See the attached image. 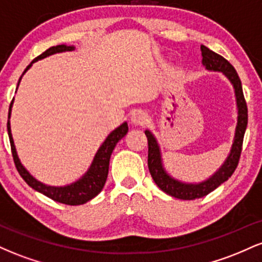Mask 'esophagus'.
Returning a JSON list of instances; mask_svg holds the SVG:
<instances>
[{"mask_svg": "<svg viewBox=\"0 0 262 262\" xmlns=\"http://www.w3.org/2000/svg\"><path fill=\"white\" fill-rule=\"evenodd\" d=\"M130 121L135 125H144L149 122V116L148 113L144 112V111L138 110L134 111L130 116Z\"/></svg>", "mask_w": 262, "mask_h": 262, "instance_id": "1", "label": "esophagus"}]
</instances>
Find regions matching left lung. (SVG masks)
<instances>
[{"instance_id":"8db88e82","label":"left lung","mask_w":262,"mask_h":262,"mask_svg":"<svg viewBox=\"0 0 262 262\" xmlns=\"http://www.w3.org/2000/svg\"><path fill=\"white\" fill-rule=\"evenodd\" d=\"M201 52H202V64L207 70L209 71H221L227 76V79L230 81L234 87L236 98V107H237V122L235 127V134H234V140L231 144V149L229 155L227 156L225 161L223 162L219 169L213 173L206 181L200 183H185L179 181V180L171 177L166 170L164 169L160 152V146H159L156 138L152 135L150 130H145V135L148 138V167L158 187L162 189L165 193L170 196L179 198V200L191 201L207 196L212 191H214L218 186L227 181L229 177L233 175L235 171L237 162H239L240 154H242L243 140H244V134L248 125V107L243 93L242 81L235 69L230 64L228 60H225L223 56L219 54L212 52L208 48L201 45Z\"/></svg>"}]
</instances>
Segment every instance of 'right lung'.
Returning <instances> with one entry per match:
<instances>
[{
    "instance_id": "obj_1",
    "label": "right lung",
    "mask_w": 262,
    "mask_h": 262,
    "mask_svg": "<svg viewBox=\"0 0 262 262\" xmlns=\"http://www.w3.org/2000/svg\"><path fill=\"white\" fill-rule=\"evenodd\" d=\"M75 48L73 45H56V47L49 48L48 50H45L43 54L37 56L33 61L26 68V70L23 71L22 76L27 71L29 70V68L33 65V62L41 60L47 56L53 55L56 53H62V52H71ZM20 76V79H22ZM19 79V81H20ZM19 81H18V85H19ZM18 87V86H17ZM12 104H13V100H12L10 104V111H8V122H7V130H8V137H10V143H11V150H12V156H13L14 165H16L18 172L22 176V179L28 183L29 186L35 191L40 192L44 196L52 198L53 201L56 202L69 204V206H79V204H83L89 202L90 200H92L93 197L97 196L98 193L103 188L104 183H106L107 176H108V167H110V159L112 155L113 149L116 148L117 143L128 133V124L127 122H124L123 124L119 125L118 128H116L112 133L106 138V140L103 141V144L100 146V149L96 152L93 161L90 166V169L87 170V172L83 175L81 179L77 180L70 185L62 186V187H55V186H48L45 183L38 181L37 179H34L31 173L27 171V169L20 164L19 158H18L16 146H14L13 138H12L11 133V124H10V117H11V110Z\"/></svg>"
}]
</instances>
